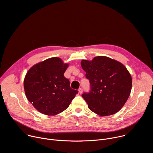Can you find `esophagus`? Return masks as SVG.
Listing matches in <instances>:
<instances>
[{
    "label": "esophagus",
    "mask_w": 153,
    "mask_h": 153,
    "mask_svg": "<svg viewBox=\"0 0 153 153\" xmlns=\"http://www.w3.org/2000/svg\"><path fill=\"white\" fill-rule=\"evenodd\" d=\"M82 92H83V89L81 88H79V93L80 94H82Z\"/></svg>",
    "instance_id": "34e87169"
}]
</instances>
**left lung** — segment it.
I'll return each instance as SVG.
<instances>
[{"label":"left lung","mask_w":153,"mask_h":153,"mask_svg":"<svg viewBox=\"0 0 153 153\" xmlns=\"http://www.w3.org/2000/svg\"><path fill=\"white\" fill-rule=\"evenodd\" d=\"M81 65L90 83V92L82 95L90 110L101 116L117 113L131 90L132 78L126 67L106 56L82 60Z\"/></svg>","instance_id":"obj_1"}]
</instances>
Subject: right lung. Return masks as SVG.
I'll use <instances>...</instances> for the list:
<instances>
[{
	"label": "right lung",
	"instance_id": "obj_1",
	"mask_svg": "<svg viewBox=\"0 0 153 153\" xmlns=\"http://www.w3.org/2000/svg\"><path fill=\"white\" fill-rule=\"evenodd\" d=\"M68 64L59 57H52L34 65L24 79L28 100L40 113L58 114L69 106L78 91L71 88L70 81L63 76Z\"/></svg>",
	"mask_w": 153,
	"mask_h": 153
}]
</instances>
